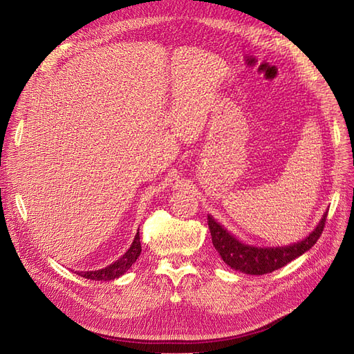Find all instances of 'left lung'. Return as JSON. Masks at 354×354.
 Wrapping results in <instances>:
<instances>
[{"label": "left lung", "mask_w": 354, "mask_h": 354, "mask_svg": "<svg viewBox=\"0 0 354 354\" xmlns=\"http://www.w3.org/2000/svg\"><path fill=\"white\" fill-rule=\"evenodd\" d=\"M328 212L324 214L316 229L301 242L277 248H257V246L245 245L230 234L220 223L208 216V227L211 232L212 245L216 246L223 261L232 269L246 274H266L281 269L285 264L291 263L297 257L303 255L317 242L324 232Z\"/></svg>", "instance_id": "1"}]
</instances>
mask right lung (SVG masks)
<instances>
[{
	"mask_svg": "<svg viewBox=\"0 0 354 354\" xmlns=\"http://www.w3.org/2000/svg\"><path fill=\"white\" fill-rule=\"evenodd\" d=\"M140 252H142L140 232L137 230L136 238H134L131 246L128 248V251L121 257L120 260H116L111 266L104 267V269L93 270V272H78V274L85 277V279H90V281H113V279H116V277L122 276L128 269H130V267L138 259Z\"/></svg>",
	"mask_w": 354,
	"mask_h": 354,
	"instance_id": "obj_1",
	"label": "right lung"
}]
</instances>
